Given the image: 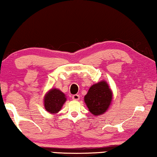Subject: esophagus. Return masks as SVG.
<instances>
[{
    "label": "esophagus",
    "instance_id": "obj_1",
    "mask_svg": "<svg viewBox=\"0 0 157 157\" xmlns=\"http://www.w3.org/2000/svg\"><path fill=\"white\" fill-rule=\"evenodd\" d=\"M72 98L75 101H78L79 100V98H80V96L78 95V94H75V95L72 96Z\"/></svg>",
    "mask_w": 157,
    "mask_h": 157
}]
</instances>
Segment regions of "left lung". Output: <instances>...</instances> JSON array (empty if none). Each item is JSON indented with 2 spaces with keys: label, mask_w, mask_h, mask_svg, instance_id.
<instances>
[{
  "label": "left lung",
  "mask_w": 157,
  "mask_h": 157,
  "mask_svg": "<svg viewBox=\"0 0 157 157\" xmlns=\"http://www.w3.org/2000/svg\"><path fill=\"white\" fill-rule=\"evenodd\" d=\"M112 91L108 83L101 81L91 86L84 96L85 104L94 116L106 112L112 101Z\"/></svg>",
  "instance_id": "8db88e82"
}]
</instances>
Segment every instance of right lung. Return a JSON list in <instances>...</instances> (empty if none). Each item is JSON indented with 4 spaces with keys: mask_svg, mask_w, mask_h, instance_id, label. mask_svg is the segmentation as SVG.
<instances>
[{
    "mask_svg": "<svg viewBox=\"0 0 157 157\" xmlns=\"http://www.w3.org/2000/svg\"><path fill=\"white\" fill-rule=\"evenodd\" d=\"M66 101V95L63 92L57 89H51L45 95V109L51 113H56L61 110Z\"/></svg>",
    "mask_w": 157,
    "mask_h": 157,
    "instance_id": "add662e5",
    "label": "right lung"
}]
</instances>
